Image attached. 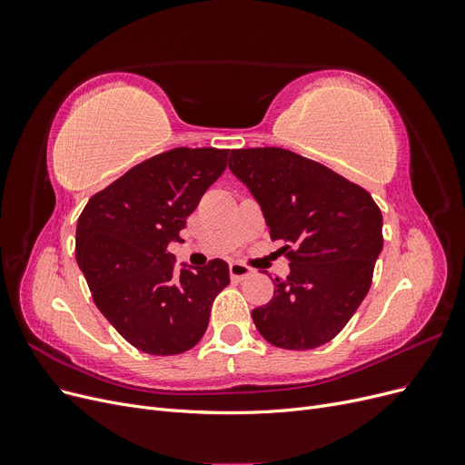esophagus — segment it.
<instances>
[{
	"mask_svg": "<svg viewBox=\"0 0 465 465\" xmlns=\"http://www.w3.org/2000/svg\"><path fill=\"white\" fill-rule=\"evenodd\" d=\"M229 273H231V279L234 281H242L244 277H248L252 273V267L241 263V262H232L229 265Z\"/></svg>",
	"mask_w": 465,
	"mask_h": 465,
	"instance_id": "obj_1",
	"label": "esophagus"
}]
</instances>
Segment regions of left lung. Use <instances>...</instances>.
<instances>
[{
  "mask_svg": "<svg viewBox=\"0 0 465 465\" xmlns=\"http://www.w3.org/2000/svg\"><path fill=\"white\" fill-rule=\"evenodd\" d=\"M229 168L291 262L273 299L252 311L258 331L292 351L331 341L371 289L384 244L380 207L331 168L281 147L232 149Z\"/></svg>",
  "mask_w": 465,
  "mask_h": 465,
  "instance_id": "1",
  "label": "left lung"
}]
</instances>
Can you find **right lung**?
<instances>
[{
  "mask_svg": "<svg viewBox=\"0 0 465 465\" xmlns=\"http://www.w3.org/2000/svg\"><path fill=\"white\" fill-rule=\"evenodd\" d=\"M229 149L176 147L135 164L94 193L75 232V258L93 301L125 341L149 355H178L207 330L229 265L174 267L171 242L227 168Z\"/></svg>",
  "mask_w": 465,
  "mask_h": 465,
  "instance_id": "obj_1",
  "label": "right lung"
}]
</instances>
